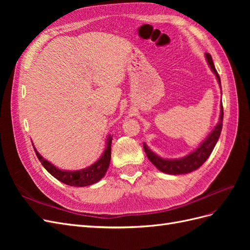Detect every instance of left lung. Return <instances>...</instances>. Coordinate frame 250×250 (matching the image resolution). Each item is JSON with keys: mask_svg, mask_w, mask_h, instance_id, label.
Segmentation results:
<instances>
[{"mask_svg": "<svg viewBox=\"0 0 250 250\" xmlns=\"http://www.w3.org/2000/svg\"><path fill=\"white\" fill-rule=\"evenodd\" d=\"M206 58L208 60V63L210 67V70L213 71V73L216 75L217 80L219 82V85L221 86V81L220 77L215 69V65L213 62V59H211L210 54L208 53H206ZM220 118H219V122L214 128V130L209 133L208 137L206 139L201 145L195 149L193 152L190 154H188L185 157L181 158H176V160H166V158H162L161 156L156 155L151 151L148 146L145 143L143 144L144 150L147 154V157L149 158V161L152 163L155 167L167 174H172V175H177V174H187L190 173L192 171H195L196 169H198L199 167L203 165V163L206 162L208 156L210 155L211 151L214 150L216 144L219 140V137H220V133L222 130V121H223V106L221 103V107H220Z\"/></svg>", "mask_w": 250, "mask_h": 250, "instance_id": "1", "label": "left lung"}]
</instances>
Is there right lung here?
Returning <instances> with one entry per match:
<instances>
[{
	"mask_svg": "<svg viewBox=\"0 0 250 250\" xmlns=\"http://www.w3.org/2000/svg\"><path fill=\"white\" fill-rule=\"evenodd\" d=\"M111 141L112 137L108 135L106 139V146H105V150L101 157L96 163H94L89 167L77 170V171H65L60 170L56 168L54 165H52L50 162H48L37 152V150L34 148V151L36 153V156L39 157L40 162L43 166V168L46 169L52 176H54L56 179H58L62 183L71 186V187H86L94 185L98 183L106 173L109 163H110V153H111Z\"/></svg>",
	"mask_w": 250,
	"mask_h": 250,
	"instance_id": "obj_1",
	"label": "right lung"
}]
</instances>
